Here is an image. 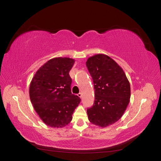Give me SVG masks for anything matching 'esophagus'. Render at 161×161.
Segmentation results:
<instances>
[{
  "mask_svg": "<svg viewBox=\"0 0 161 161\" xmlns=\"http://www.w3.org/2000/svg\"><path fill=\"white\" fill-rule=\"evenodd\" d=\"M78 96H79V97H80V98H81L82 96V93H79V94H78Z\"/></svg>",
  "mask_w": 161,
  "mask_h": 161,
  "instance_id": "34e87169",
  "label": "esophagus"
}]
</instances>
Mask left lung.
Returning <instances> with one entry per match:
<instances>
[{
	"label": "left lung",
	"mask_w": 161,
	"mask_h": 161,
	"mask_svg": "<svg viewBox=\"0 0 161 161\" xmlns=\"http://www.w3.org/2000/svg\"><path fill=\"white\" fill-rule=\"evenodd\" d=\"M93 79L94 105L87 110L92 124L106 127L118 121L129 104L130 84L124 70L109 56L97 54L86 63Z\"/></svg>",
	"instance_id": "left-lung-1"
}]
</instances>
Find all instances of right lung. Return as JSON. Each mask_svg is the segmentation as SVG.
Returning <instances> with one entry per match:
<instances>
[{"label":"right lung","mask_w":161,"mask_h":161,"mask_svg":"<svg viewBox=\"0 0 161 161\" xmlns=\"http://www.w3.org/2000/svg\"><path fill=\"white\" fill-rule=\"evenodd\" d=\"M75 59L55 57L42 65L34 75L29 89L36 112L47 125L63 127L72 120L80 99L71 93L69 71Z\"/></svg>","instance_id":"add662e5"}]
</instances>
